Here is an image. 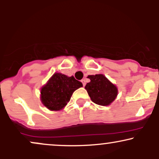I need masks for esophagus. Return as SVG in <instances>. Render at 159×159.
Here are the masks:
<instances>
[{"label": "esophagus", "mask_w": 159, "mask_h": 159, "mask_svg": "<svg viewBox=\"0 0 159 159\" xmlns=\"http://www.w3.org/2000/svg\"><path fill=\"white\" fill-rule=\"evenodd\" d=\"M81 83H82V84H83L84 87V86L86 85V81H85V80H81Z\"/></svg>", "instance_id": "esophagus-1"}]
</instances>
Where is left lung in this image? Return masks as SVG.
I'll list each match as a JSON object with an SVG mask.
<instances>
[{"label": "left lung", "instance_id": "1", "mask_svg": "<svg viewBox=\"0 0 159 159\" xmlns=\"http://www.w3.org/2000/svg\"><path fill=\"white\" fill-rule=\"evenodd\" d=\"M90 82L85 86L88 95L93 102L97 105H108L117 96V88L103 75H89Z\"/></svg>", "mask_w": 159, "mask_h": 159}]
</instances>
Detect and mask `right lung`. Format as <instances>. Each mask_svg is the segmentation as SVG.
<instances>
[{
	"label": "right lung",
	"instance_id": "right-lung-1",
	"mask_svg": "<svg viewBox=\"0 0 159 159\" xmlns=\"http://www.w3.org/2000/svg\"><path fill=\"white\" fill-rule=\"evenodd\" d=\"M81 87V82L73 76L55 73L41 89V101L49 110L59 111L67 105L74 91Z\"/></svg>",
	"mask_w": 159,
	"mask_h": 159
}]
</instances>
